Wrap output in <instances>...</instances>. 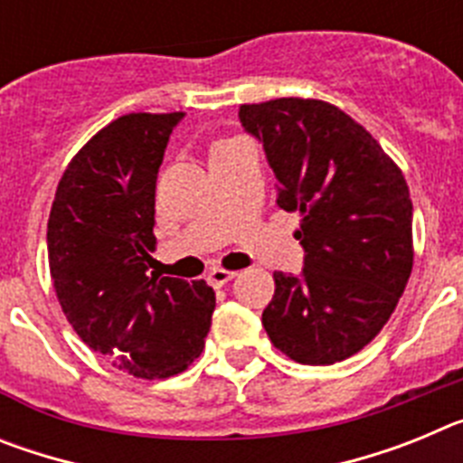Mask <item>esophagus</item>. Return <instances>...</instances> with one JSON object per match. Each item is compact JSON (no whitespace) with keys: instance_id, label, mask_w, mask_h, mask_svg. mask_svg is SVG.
<instances>
[{"instance_id":"esophagus-1","label":"esophagus","mask_w":463,"mask_h":463,"mask_svg":"<svg viewBox=\"0 0 463 463\" xmlns=\"http://www.w3.org/2000/svg\"><path fill=\"white\" fill-rule=\"evenodd\" d=\"M236 273L234 271H224V269H213V271H208L206 280L211 282L213 288H222V285H227L229 280H234Z\"/></svg>"}]
</instances>
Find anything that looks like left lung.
<instances>
[{"mask_svg": "<svg viewBox=\"0 0 463 463\" xmlns=\"http://www.w3.org/2000/svg\"><path fill=\"white\" fill-rule=\"evenodd\" d=\"M264 146L276 203L301 213V273H273L261 325L278 350L325 366L369 345L394 313L412 269V202L380 143L341 109L315 99L243 104Z\"/></svg>", "mask_w": 463, "mask_h": 463, "instance_id": "obj_1", "label": "left lung"}]
</instances>
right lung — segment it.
Masks as SVG:
<instances>
[{"label": "right lung", "instance_id": "right-lung-1", "mask_svg": "<svg viewBox=\"0 0 463 463\" xmlns=\"http://www.w3.org/2000/svg\"><path fill=\"white\" fill-rule=\"evenodd\" d=\"M185 113H129L90 138L57 185L48 264L73 331L138 378H169L203 350L215 292L150 271L155 183Z\"/></svg>", "mask_w": 463, "mask_h": 463}]
</instances>
